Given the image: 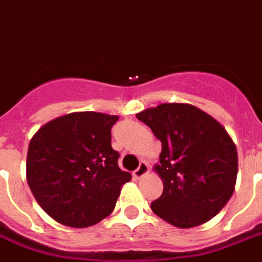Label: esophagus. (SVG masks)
Here are the masks:
<instances>
[{
    "label": "esophagus",
    "mask_w": 262,
    "mask_h": 262,
    "mask_svg": "<svg viewBox=\"0 0 262 262\" xmlns=\"http://www.w3.org/2000/svg\"><path fill=\"white\" fill-rule=\"evenodd\" d=\"M148 172H149V167H148V164H146L145 161H141L137 169L133 172V176H135V179H141V178H144L145 175H148Z\"/></svg>",
    "instance_id": "obj_1"
}]
</instances>
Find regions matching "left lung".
<instances>
[{
  "mask_svg": "<svg viewBox=\"0 0 262 262\" xmlns=\"http://www.w3.org/2000/svg\"><path fill=\"white\" fill-rule=\"evenodd\" d=\"M136 117L161 142L160 163L153 171L164 188L152 202V211L179 229L214 218L237 182V148L226 129L190 103H161Z\"/></svg>",
  "mask_w": 262,
  "mask_h": 262,
  "instance_id": "1",
  "label": "left lung"
}]
</instances>
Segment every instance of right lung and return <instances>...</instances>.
I'll return each instance as SVG.
<instances>
[{
  "instance_id": "obj_1",
  "label": "right lung",
  "mask_w": 262,
  "mask_h": 262,
  "mask_svg": "<svg viewBox=\"0 0 262 262\" xmlns=\"http://www.w3.org/2000/svg\"><path fill=\"white\" fill-rule=\"evenodd\" d=\"M118 116L75 112L36 132L28 148L27 182L56 222L89 227L112 214L129 172L118 167L112 126Z\"/></svg>"
}]
</instances>
